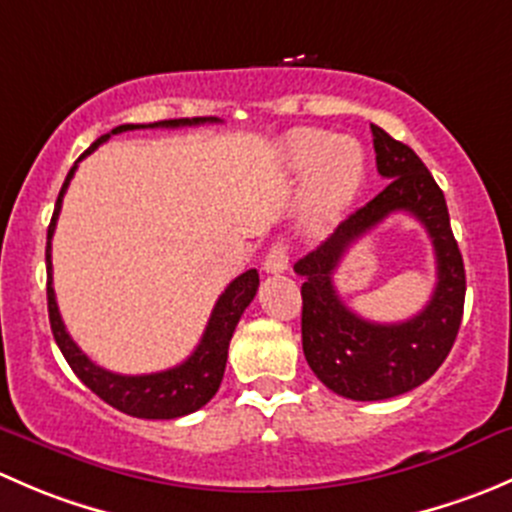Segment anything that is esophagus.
Returning a JSON list of instances; mask_svg holds the SVG:
<instances>
[{"mask_svg": "<svg viewBox=\"0 0 512 512\" xmlns=\"http://www.w3.org/2000/svg\"><path fill=\"white\" fill-rule=\"evenodd\" d=\"M289 267V247L285 240H277L275 245L270 247V252L265 255V262H262V270L267 275H280Z\"/></svg>", "mask_w": 512, "mask_h": 512, "instance_id": "esophagus-1", "label": "esophagus"}]
</instances>
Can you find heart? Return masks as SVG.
<instances>
[{
    "label": "heart",
    "instance_id": "heart-1",
    "mask_svg": "<svg viewBox=\"0 0 512 512\" xmlns=\"http://www.w3.org/2000/svg\"><path fill=\"white\" fill-rule=\"evenodd\" d=\"M282 158L292 173L309 178V218L327 223L337 218L359 193L364 178L361 148L349 138H332L322 131H297L282 143Z\"/></svg>",
    "mask_w": 512,
    "mask_h": 512
}]
</instances>
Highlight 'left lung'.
<instances>
[{
  "mask_svg": "<svg viewBox=\"0 0 512 512\" xmlns=\"http://www.w3.org/2000/svg\"><path fill=\"white\" fill-rule=\"evenodd\" d=\"M371 136L376 168L389 185L294 265L304 277V359L327 389L354 401L394 399L431 379L456 342L466 302V270L443 190L406 143L379 126H371ZM391 212L414 214L427 227L437 255V287L416 318L379 325L361 320L338 299L331 275L343 252Z\"/></svg>",
  "mask_w": 512,
  "mask_h": 512,
  "instance_id": "8db88e82",
  "label": "left lung"
}]
</instances>
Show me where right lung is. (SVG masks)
<instances>
[{
  "label": "right lung",
  "instance_id": "1",
  "mask_svg": "<svg viewBox=\"0 0 512 512\" xmlns=\"http://www.w3.org/2000/svg\"><path fill=\"white\" fill-rule=\"evenodd\" d=\"M220 118L215 116H203V118H173V121H158L148 123V126H136V123H123L116 126L111 133L98 138L96 143H91L89 151L84 153L79 160H84L91 151H96L101 143H106L108 138L116 136V133L136 131V128H180V126H200V123H218ZM66 175L64 185H61V193L56 198L54 215H51L49 232H46V304H49V322L51 332H54L56 344H59L61 354L69 361L71 371L89 386L98 399L106 401L113 409L123 411L128 416L136 418H178L188 416L193 411L203 409L210 399L215 396V391L220 389V381H223L225 364H227V347H230L232 332H235L237 322H240L242 312L247 309V304L255 299L257 287H260V275L257 270L242 272L240 277L227 285V289L220 294V299L215 302L213 314H210V322L205 327L203 339L195 347V352L183 361V364L173 366V369L156 371V374H141V376H126V374H113V371L103 369V366L94 364L71 339V334L66 332L64 319L59 314V304H56L54 285H51V237H54L56 220L61 213V200H64L66 188H69L71 178L76 173V165Z\"/></svg>",
  "mask_w": 512,
  "mask_h": 512
}]
</instances>
